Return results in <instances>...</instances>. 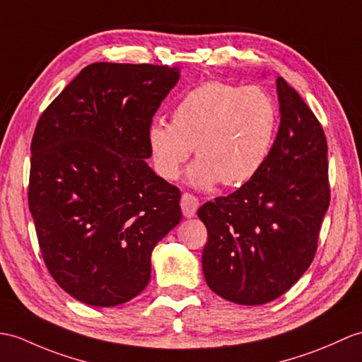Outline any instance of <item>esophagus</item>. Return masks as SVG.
I'll return each instance as SVG.
<instances>
[{
    "instance_id": "34e87169",
    "label": "esophagus",
    "mask_w": 362,
    "mask_h": 362,
    "mask_svg": "<svg viewBox=\"0 0 362 362\" xmlns=\"http://www.w3.org/2000/svg\"><path fill=\"white\" fill-rule=\"evenodd\" d=\"M180 206L185 217H192L196 214L197 208H199V199L191 194V192H183L182 200H180Z\"/></svg>"
}]
</instances>
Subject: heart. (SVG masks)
Listing matches in <instances>:
<instances>
[{"label": "heart", "instance_id": "obj_1", "mask_svg": "<svg viewBox=\"0 0 362 362\" xmlns=\"http://www.w3.org/2000/svg\"><path fill=\"white\" fill-rule=\"evenodd\" d=\"M276 124L277 109L265 90L205 81L180 97L171 123L149 126L148 143L156 171L166 180L179 177L194 148L197 162L188 173L192 183L236 187L265 163Z\"/></svg>", "mask_w": 362, "mask_h": 362}]
</instances>
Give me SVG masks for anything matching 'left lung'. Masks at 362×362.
<instances>
[{"instance_id": "obj_1", "label": "left lung", "mask_w": 362, "mask_h": 362, "mask_svg": "<svg viewBox=\"0 0 362 362\" xmlns=\"http://www.w3.org/2000/svg\"><path fill=\"white\" fill-rule=\"evenodd\" d=\"M276 86L281 124L265 163L238 191L197 211L208 231V287L240 305L267 304L299 281L330 205L322 124L282 77Z\"/></svg>"}]
</instances>
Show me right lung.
Instances as JSON below:
<instances>
[{
    "label": "right lung",
    "mask_w": 362,
    "mask_h": 362,
    "mask_svg": "<svg viewBox=\"0 0 362 362\" xmlns=\"http://www.w3.org/2000/svg\"><path fill=\"white\" fill-rule=\"evenodd\" d=\"M177 81L166 64H89L37 123L28 197L40 251L88 305L143 291L151 253L182 219L180 189L145 162L153 117Z\"/></svg>",
    "instance_id": "1"
}]
</instances>
